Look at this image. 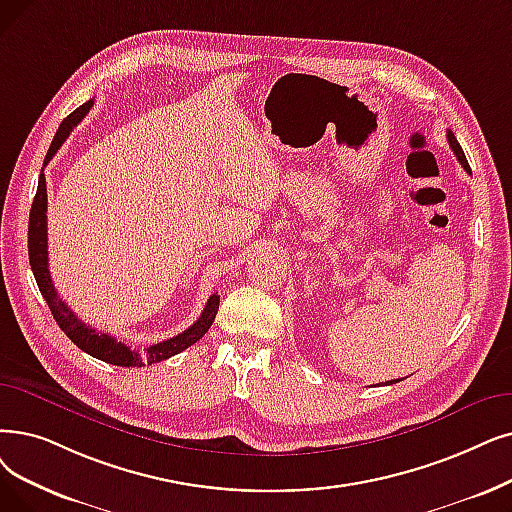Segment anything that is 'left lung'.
Masks as SVG:
<instances>
[{"instance_id":"left-lung-1","label":"left lung","mask_w":512,"mask_h":512,"mask_svg":"<svg viewBox=\"0 0 512 512\" xmlns=\"http://www.w3.org/2000/svg\"><path fill=\"white\" fill-rule=\"evenodd\" d=\"M448 144L452 146V150H454V154H456V157H458L460 165L464 167V171H466V173H471L469 161H466V157H464V150L460 148V144H458V140H456V136H454V133H452V131H448ZM397 381H399V379H395V381H389V383L393 385V383H397Z\"/></svg>"}]
</instances>
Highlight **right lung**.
Wrapping results in <instances>:
<instances>
[{
	"label": "right lung",
	"mask_w": 512,
	"mask_h": 512,
	"mask_svg": "<svg viewBox=\"0 0 512 512\" xmlns=\"http://www.w3.org/2000/svg\"><path fill=\"white\" fill-rule=\"evenodd\" d=\"M94 106V100H87L85 104H81L77 110L66 117L56 136L50 144V150L46 154V161H43V167L48 165V161H52L54 154L60 150V146L69 138V133L73 131V127L90 113V108ZM43 171V169H41ZM48 188H46V175L39 173V186H37V194L33 198V207H31V215H29V261H31V270L33 276L37 280L39 291L46 299L52 316L56 320V324L62 328V332L69 337L81 351L90 353L92 358H98L106 364H115V366H125V368H136V366H146V364H157L163 362L171 355L180 353L184 349H188L190 345H194L196 341H201L205 332L211 328L215 314L219 309V295L213 293L203 309L201 318H198L190 328H186L180 335H175L167 341L154 343L146 349H131L129 345L117 341L115 337H110L108 332H98L92 326H87L85 322H81L75 311L66 305L60 297L58 291L52 284V276L48 270Z\"/></svg>",
	"instance_id": "right-lung-1"
}]
</instances>
